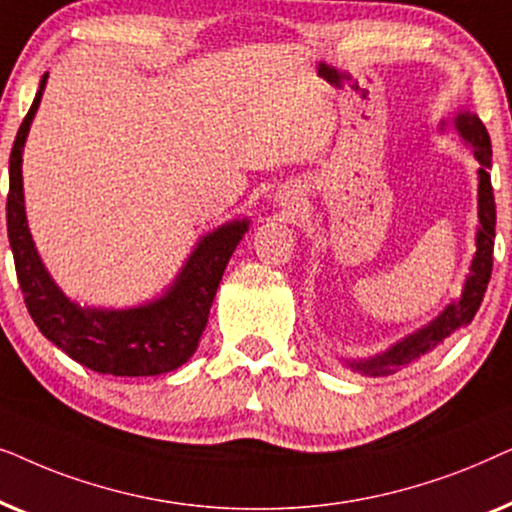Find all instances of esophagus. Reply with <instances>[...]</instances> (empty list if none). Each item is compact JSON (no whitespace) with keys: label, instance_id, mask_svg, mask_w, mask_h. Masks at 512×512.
<instances>
[{"label":"esophagus","instance_id":"obj_1","mask_svg":"<svg viewBox=\"0 0 512 512\" xmlns=\"http://www.w3.org/2000/svg\"><path fill=\"white\" fill-rule=\"evenodd\" d=\"M275 202L284 209V212L291 214V212H298L300 205H303V195H300L298 188L284 186L279 188V193L275 195Z\"/></svg>","mask_w":512,"mask_h":512}]
</instances>
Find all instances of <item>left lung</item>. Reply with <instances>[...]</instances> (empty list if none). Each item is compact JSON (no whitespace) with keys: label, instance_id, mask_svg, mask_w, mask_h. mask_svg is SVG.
<instances>
[{"label":"left lung","instance_id":"obj_1","mask_svg":"<svg viewBox=\"0 0 512 512\" xmlns=\"http://www.w3.org/2000/svg\"><path fill=\"white\" fill-rule=\"evenodd\" d=\"M445 121L440 123V130L445 132ZM454 130L464 139L468 149H473V156L478 160V233H475V254L468 268L464 289H461L459 300H452L436 319L429 324L417 328L415 333L405 335L394 342L389 349L380 354L366 356V359H342L345 366L363 377H387L398 370L410 366L424 356L443 345L454 331L468 326L478 312V307L485 298L489 277H492L494 263V228H496V205L492 193V179H489V167H492V142L485 125L473 111L461 109L452 118Z\"/></svg>","mask_w":512,"mask_h":512}]
</instances>
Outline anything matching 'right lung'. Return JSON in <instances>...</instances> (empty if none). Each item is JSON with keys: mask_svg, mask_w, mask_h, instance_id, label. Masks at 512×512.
Instances as JSON below:
<instances>
[{"mask_svg": "<svg viewBox=\"0 0 512 512\" xmlns=\"http://www.w3.org/2000/svg\"><path fill=\"white\" fill-rule=\"evenodd\" d=\"M46 81L48 72L41 76L9 158L6 228L27 312L55 347L95 373L149 377L177 370L198 349L223 270L251 221H226L212 233L202 235L181 265L179 275L158 298L125 310L74 303L48 275L25 214L23 149Z\"/></svg>", "mask_w": 512, "mask_h": 512, "instance_id": "right-lung-1", "label": "right lung"}]
</instances>
